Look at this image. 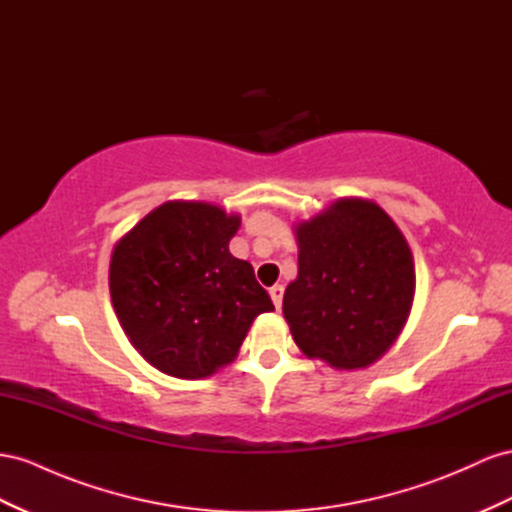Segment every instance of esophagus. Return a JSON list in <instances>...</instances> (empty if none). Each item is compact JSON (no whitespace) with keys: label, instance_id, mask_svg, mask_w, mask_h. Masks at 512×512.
I'll return each mask as SVG.
<instances>
[{"label":"esophagus","instance_id":"1","mask_svg":"<svg viewBox=\"0 0 512 512\" xmlns=\"http://www.w3.org/2000/svg\"><path fill=\"white\" fill-rule=\"evenodd\" d=\"M269 295H271V299H273V306L280 310V306H282V299H284V286H282V284H275V286H271V288H269Z\"/></svg>","mask_w":512,"mask_h":512}]
</instances>
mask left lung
<instances>
[{
  "label": "left lung",
  "mask_w": 512,
  "mask_h": 512,
  "mask_svg": "<svg viewBox=\"0 0 512 512\" xmlns=\"http://www.w3.org/2000/svg\"><path fill=\"white\" fill-rule=\"evenodd\" d=\"M299 275L282 310L297 347L334 368H366L403 329L416 273L409 245L375 202L344 198L297 226Z\"/></svg>",
  "instance_id": "left-lung-1"
}]
</instances>
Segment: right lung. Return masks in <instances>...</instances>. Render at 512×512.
<instances>
[{
  "label": "right lung",
  "mask_w": 512,
  "mask_h": 512,
  "mask_svg": "<svg viewBox=\"0 0 512 512\" xmlns=\"http://www.w3.org/2000/svg\"><path fill=\"white\" fill-rule=\"evenodd\" d=\"M239 215L206 202H165L122 237L109 265L118 321L146 362L178 379L209 377L239 353L273 303L228 243Z\"/></svg>",
  "instance_id": "right-lung-1"
}]
</instances>
